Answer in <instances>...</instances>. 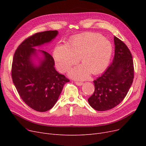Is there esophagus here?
Listing matches in <instances>:
<instances>
[{"label":"esophagus","instance_id":"obj_1","mask_svg":"<svg viewBox=\"0 0 146 146\" xmlns=\"http://www.w3.org/2000/svg\"><path fill=\"white\" fill-rule=\"evenodd\" d=\"M76 85H77L78 86H82L83 85V83L82 82H74Z\"/></svg>","mask_w":146,"mask_h":146}]
</instances>
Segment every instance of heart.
I'll use <instances>...</instances> for the list:
<instances>
[{"instance_id":"heart-1","label":"heart","mask_w":146,"mask_h":146,"mask_svg":"<svg viewBox=\"0 0 146 146\" xmlns=\"http://www.w3.org/2000/svg\"><path fill=\"white\" fill-rule=\"evenodd\" d=\"M111 44L95 33H85L75 36L68 44H59L53 51V57L58 70L66 72L80 59L83 63L70 72L72 78L84 80L90 73L98 74L108 66L112 54Z\"/></svg>"}]
</instances>
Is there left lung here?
<instances>
[{
	"instance_id": "left-lung-1",
	"label": "left lung",
	"mask_w": 146,
	"mask_h": 146,
	"mask_svg": "<svg viewBox=\"0 0 146 146\" xmlns=\"http://www.w3.org/2000/svg\"><path fill=\"white\" fill-rule=\"evenodd\" d=\"M115 54L111 64L94 81L95 91L88 102L94 109L105 111L114 108L126 96L134 79L131 53L125 44L114 36Z\"/></svg>"
}]
</instances>
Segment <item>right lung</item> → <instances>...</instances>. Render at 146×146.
<instances>
[{"label": "right lung", "instance_id": "right-lung-1", "mask_svg": "<svg viewBox=\"0 0 146 146\" xmlns=\"http://www.w3.org/2000/svg\"><path fill=\"white\" fill-rule=\"evenodd\" d=\"M57 34V31H47L28 37L18 46L13 58L11 75L14 85L22 101L38 112L52 108L64 85L69 82L56 70L54 60L48 52L39 50L44 58L37 66L31 59L36 55L34 47L50 42Z\"/></svg>", "mask_w": 146, "mask_h": 146}]
</instances>
